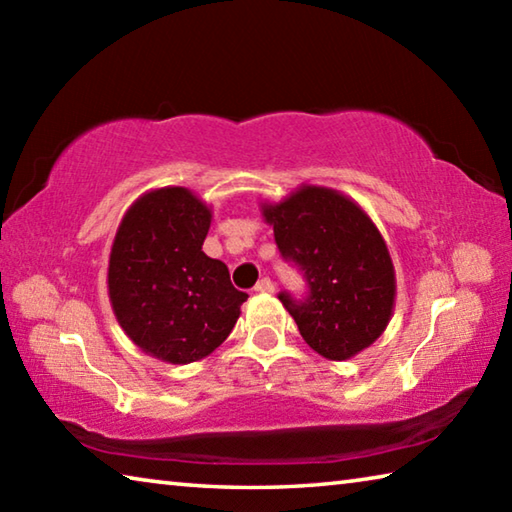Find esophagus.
Masks as SVG:
<instances>
[{"label":"esophagus","instance_id":"esophagus-1","mask_svg":"<svg viewBox=\"0 0 512 512\" xmlns=\"http://www.w3.org/2000/svg\"><path fill=\"white\" fill-rule=\"evenodd\" d=\"M273 289H275V284H273L271 277H262V280L255 284L257 293H273Z\"/></svg>","mask_w":512,"mask_h":512}]
</instances>
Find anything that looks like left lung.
<instances>
[{
    "label": "left lung",
    "mask_w": 512,
    "mask_h": 512,
    "mask_svg": "<svg viewBox=\"0 0 512 512\" xmlns=\"http://www.w3.org/2000/svg\"><path fill=\"white\" fill-rule=\"evenodd\" d=\"M280 255L298 266L307 296L282 291L302 339L329 361L366 350L384 332L395 305V268L370 216L336 189L302 185L280 203H264Z\"/></svg>",
    "instance_id": "8db88e82"
}]
</instances>
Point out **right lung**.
Here are the masks:
<instances>
[{
  "label": "right lung",
  "instance_id": "add662e5",
  "mask_svg": "<svg viewBox=\"0 0 512 512\" xmlns=\"http://www.w3.org/2000/svg\"><path fill=\"white\" fill-rule=\"evenodd\" d=\"M212 212L185 187L144 194L121 219L108 264V296L137 348L192 363L228 339L246 293L228 266L203 253Z\"/></svg>",
  "mask_w": 512,
  "mask_h": 512
}]
</instances>
